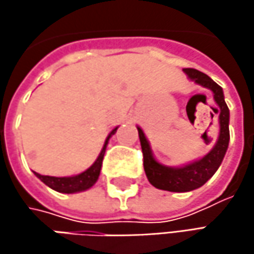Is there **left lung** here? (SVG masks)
<instances>
[{
  "label": "left lung",
  "instance_id": "left-lung-1",
  "mask_svg": "<svg viewBox=\"0 0 254 254\" xmlns=\"http://www.w3.org/2000/svg\"><path fill=\"white\" fill-rule=\"evenodd\" d=\"M184 72L195 83H200L213 92V98L219 106L218 112H219L221 130H219V138L215 147L203 159L194 163H190L184 168H168L154 160L151 150H150V144L142 129L138 127V135H139L142 157H144V171L150 184L159 190H166V191H174V192L192 191L201 187L203 184H206L221 166L229 142V110L224 100L222 88L203 72H198L195 69H184Z\"/></svg>",
  "mask_w": 254,
  "mask_h": 254
}]
</instances>
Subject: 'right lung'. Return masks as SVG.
Wrapping results in <instances>:
<instances>
[{"instance_id": "1", "label": "right lung", "mask_w": 254, "mask_h": 254, "mask_svg": "<svg viewBox=\"0 0 254 254\" xmlns=\"http://www.w3.org/2000/svg\"><path fill=\"white\" fill-rule=\"evenodd\" d=\"M116 129H118V127H115V129L109 133V136H107V139H106V142H104V147H103L100 156L97 157V160L94 162V165H92L89 169H86L85 172L79 174L76 177L64 178L47 177V175H39V174H36V172H35V175L39 178L45 185H48L50 188H53V190H56V191H59V192L70 194V192L85 191V190L91 188V187L97 182L98 177H100V171H101V165H103V157H104V153H106V147H107V144H109L110 136L116 132Z\"/></svg>"}]
</instances>
